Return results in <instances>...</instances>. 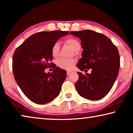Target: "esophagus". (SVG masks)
Wrapping results in <instances>:
<instances>
[{
	"label": "esophagus",
	"mask_w": 133,
	"mask_h": 133,
	"mask_svg": "<svg viewBox=\"0 0 133 133\" xmlns=\"http://www.w3.org/2000/svg\"><path fill=\"white\" fill-rule=\"evenodd\" d=\"M70 74H71V71H67V75H70Z\"/></svg>",
	"instance_id": "1"
}]
</instances>
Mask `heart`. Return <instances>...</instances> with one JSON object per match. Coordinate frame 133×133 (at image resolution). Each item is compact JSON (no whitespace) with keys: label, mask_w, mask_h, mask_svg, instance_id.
Returning a JSON list of instances; mask_svg holds the SVG:
<instances>
[{"label":"heart","mask_w":133,"mask_h":133,"mask_svg":"<svg viewBox=\"0 0 133 133\" xmlns=\"http://www.w3.org/2000/svg\"><path fill=\"white\" fill-rule=\"evenodd\" d=\"M64 43L67 46H69L71 49V50L74 51L75 55H76L77 52L79 51L81 49L80 43L77 39L73 37L67 38L64 40ZM60 51V45L57 42L54 43L52 48H51V55L54 57H57ZM76 63L75 60L73 58L70 59H63L61 58L57 60L56 62L57 66L60 69L67 70H71L73 68L74 66Z\"/></svg>","instance_id":"1"}]
</instances>
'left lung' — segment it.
<instances>
[{"instance_id": "left-lung-1", "label": "left lung", "mask_w": 133, "mask_h": 133, "mask_svg": "<svg viewBox=\"0 0 133 133\" xmlns=\"http://www.w3.org/2000/svg\"><path fill=\"white\" fill-rule=\"evenodd\" d=\"M81 40L82 58L77 67L81 71L91 70L83 75L77 72L75 87L78 94L85 98L98 100L109 93L118 75L120 56L117 47L109 38L90 30L69 33Z\"/></svg>"}]
</instances>
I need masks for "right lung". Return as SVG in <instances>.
I'll return each mask as SVG.
<instances>
[{"instance_id": "right-lung-1", "label": "right lung", "mask_w": 133, "mask_h": 133, "mask_svg": "<svg viewBox=\"0 0 133 133\" xmlns=\"http://www.w3.org/2000/svg\"><path fill=\"white\" fill-rule=\"evenodd\" d=\"M69 31H41L28 37L16 49L12 67L15 79L27 97L38 104L50 102L58 96L66 71L53 66L51 48ZM51 66L52 74L44 70Z\"/></svg>"}]
</instances>
